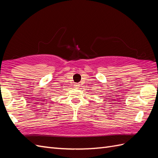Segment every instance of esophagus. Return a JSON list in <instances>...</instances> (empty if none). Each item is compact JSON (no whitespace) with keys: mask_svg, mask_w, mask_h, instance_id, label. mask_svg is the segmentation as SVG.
Instances as JSON below:
<instances>
[{"mask_svg":"<svg viewBox=\"0 0 158 158\" xmlns=\"http://www.w3.org/2000/svg\"><path fill=\"white\" fill-rule=\"evenodd\" d=\"M79 84H75V87H76V88H78V87H79Z\"/></svg>","mask_w":158,"mask_h":158,"instance_id":"esophagus-1","label":"esophagus"}]
</instances>
